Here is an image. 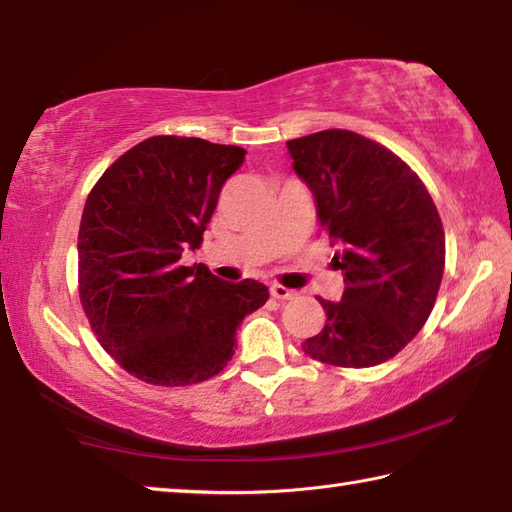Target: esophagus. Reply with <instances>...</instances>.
Segmentation results:
<instances>
[{"label":"esophagus","mask_w":512,"mask_h":512,"mask_svg":"<svg viewBox=\"0 0 512 512\" xmlns=\"http://www.w3.org/2000/svg\"><path fill=\"white\" fill-rule=\"evenodd\" d=\"M271 296H274L276 300H291V298H296V291H291V289H287V287H283V285H271Z\"/></svg>","instance_id":"esophagus-1"}]
</instances>
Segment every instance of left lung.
I'll use <instances>...</instances> for the list:
<instances>
[{
  "label": "left lung",
  "instance_id": "8db88e82",
  "mask_svg": "<svg viewBox=\"0 0 512 512\" xmlns=\"http://www.w3.org/2000/svg\"><path fill=\"white\" fill-rule=\"evenodd\" d=\"M287 150L347 283L340 300L318 298L327 325L302 349L333 367L387 362L424 327L442 283L446 247L433 198L400 156L356 132H316Z\"/></svg>",
  "mask_w": 512,
  "mask_h": 512
}]
</instances>
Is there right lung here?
<instances>
[{
  "label": "right lung",
  "instance_id": "add662e5",
  "mask_svg": "<svg viewBox=\"0 0 512 512\" xmlns=\"http://www.w3.org/2000/svg\"><path fill=\"white\" fill-rule=\"evenodd\" d=\"M236 145L152 137L119 156L88 194L79 227V298L101 347L139 380L187 387L221 373L245 316L269 291L183 267L245 159Z\"/></svg>",
  "mask_w": 512,
  "mask_h": 512
}]
</instances>
